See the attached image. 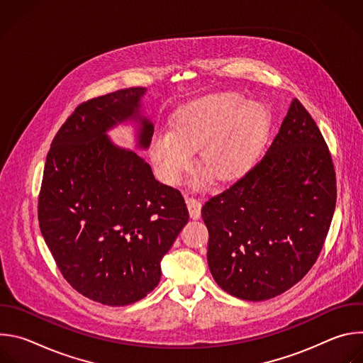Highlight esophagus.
I'll return each mask as SVG.
<instances>
[{"mask_svg": "<svg viewBox=\"0 0 363 363\" xmlns=\"http://www.w3.org/2000/svg\"><path fill=\"white\" fill-rule=\"evenodd\" d=\"M186 206H188V211H189V217L192 220H198L201 217V208H202V203L199 199L194 198V196H186Z\"/></svg>", "mask_w": 363, "mask_h": 363, "instance_id": "obj_1", "label": "esophagus"}]
</instances>
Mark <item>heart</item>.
Segmentation results:
<instances>
[{
	"label": "heart",
	"instance_id": "obj_1",
	"mask_svg": "<svg viewBox=\"0 0 363 363\" xmlns=\"http://www.w3.org/2000/svg\"><path fill=\"white\" fill-rule=\"evenodd\" d=\"M269 128V115L257 101L237 93L202 97L182 108L171 130L155 133L150 160L160 178L175 185L188 172L199 148L201 165L218 181H230L255 161Z\"/></svg>",
	"mask_w": 363,
	"mask_h": 363
}]
</instances>
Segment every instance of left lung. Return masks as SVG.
Instances as JSON below:
<instances>
[{"label": "left lung", "instance_id": "left-lung-1", "mask_svg": "<svg viewBox=\"0 0 363 363\" xmlns=\"http://www.w3.org/2000/svg\"><path fill=\"white\" fill-rule=\"evenodd\" d=\"M336 205L329 147L297 99L252 169L202 206L208 266L234 297H276L316 263Z\"/></svg>", "mask_w": 363, "mask_h": 363}]
</instances>
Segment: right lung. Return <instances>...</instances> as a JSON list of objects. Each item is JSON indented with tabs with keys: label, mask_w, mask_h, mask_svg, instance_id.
Returning a JSON list of instances; mask_svg holds the SVG:
<instances>
[{
	"label": "right lung",
	"mask_w": 363,
	"mask_h": 363,
	"mask_svg": "<svg viewBox=\"0 0 363 363\" xmlns=\"http://www.w3.org/2000/svg\"><path fill=\"white\" fill-rule=\"evenodd\" d=\"M145 87L90 99L51 142L38 196L44 241L70 286L90 300L126 306L161 280V260L188 223L181 192L108 132L135 122L147 149L153 123L142 115Z\"/></svg>",
	"instance_id": "right-lung-1"
}]
</instances>
